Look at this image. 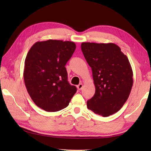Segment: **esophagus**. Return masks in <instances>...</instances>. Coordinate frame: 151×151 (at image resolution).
<instances>
[{"instance_id":"1","label":"esophagus","mask_w":151,"mask_h":151,"mask_svg":"<svg viewBox=\"0 0 151 151\" xmlns=\"http://www.w3.org/2000/svg\"><path fill=\"white\" fill-rule=\"evenodd\" d=\"M83 88V84H79L78 86H77V88L78 90H81V89H82Z\"/></svg>"}]
</instances>
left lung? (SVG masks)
I'll return each instance as SVG.
<instances>
[{"label":"left lung","mask_w":151,"mask_h":151,"mask_svg":"<svg viewBox=\"0 0 151 151\" xmlns=\"http://www.w3.org/2000/svg\"><path fill=\"white\" fill-rule=\"evenodd\" d=\"M81 49L91 67L95 86L87 107L102 117L110 116L123 107L132 89L133 72L129 60L112 43H82Z\"/></svg>","instance_id":"1"}]
</instances>
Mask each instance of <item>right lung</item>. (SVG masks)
I'll return each mask as SVG.
<instances>
[{
    "label": "right lung",
    "instance_id": "add662e5",
    "mask_svg": "<svg viewBox=\"0 0 151 151\" xmlns=\"http://www.w3.org/2000/svg\"><path fill=\"white\" fill-rule=\"evenodd\" d=\"M76 49L73 41H37L24 61L23 77L28 94L38 107L47 111L66 108L76 92L67 81L65 65Z\"/></svg>",
    "mask_w": 151,
    "mask_h": 151
}]
</instances>
